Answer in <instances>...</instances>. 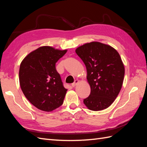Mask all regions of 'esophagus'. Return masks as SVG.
<instances>
[{
  "label": "esophagus",
  "mask_w": 147,
  "mask_h": 147,
  "mask_svg": "<svg viewBox=\"0 0 147 147\" xmlns=\"http://www.w3.org/2000/svg\"><path fill=\"white\" fill-rule=\"evenodd\" d=\"M79 80H75L74 81V82L73 83H72V86H73V87H74V86H76L77 85V84L79 83Z\"/></svg>",
  "instance_id": "obj_1"
}]
</instances>
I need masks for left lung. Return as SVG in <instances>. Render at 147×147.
<instances>
[{
	"mask_svg": "<svg viewBox=\"0 0 147 147\" xmlns=\"http://www.w3.org/2000/svg\"><path fill=\"white\" fill-rule=\"evenodd\" d=\"M85 64L91 93L83 102L88 109L99 111L112 104L121 90L124 67L118 51L98 42L87 43L75 50Z\"/></svg>",
	"mask_w": 147,
	"mask_h": 147,
	"instance_id": "obj_1",
	"label": "left lung"
}]
</instances>
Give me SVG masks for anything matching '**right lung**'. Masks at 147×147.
<instances>
[{"label": "right lung", "mask_w": 147, "mask_h": 147, "mask_svg": "<svg viewBox=\"0 0 147 147\" xmlns=\"http://www.w3.org/2000/svg\"><path fill=\"white\" fill-rule=\"evenodd\" d=\"M51 47L37 48L22 61L20 84L25 97L35 107L51 112L63 104L67 91L56 69V63L67 52Z\"/></svg>", "instance_id": "add662e5"}]
</instances>
